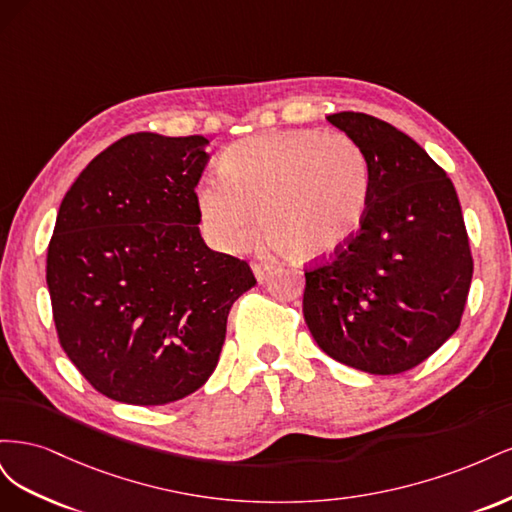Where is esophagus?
Instances as JSON below:
<instances>
[{
	"label": "esophagus",
	"instance_id": "esophagus-1",
	"mask_svg": "<svg viewBox=\"0 0 512 512\" xmlns=\"http://www.w3.org/2000/svg\"><path fill=\"white\" fill-rule=\"evenodd\" d=\"M273 269L275 267L271 265V262H254V265H252V271H254L258 282H265L267 277L273 273Z\"/></svg>",
	"mask_w": 512,
	"mask_h": 512
}]
</instances>
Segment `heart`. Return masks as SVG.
<instances>
[{"mask_svg":"<svg viewBox=\"0 0 512 512\" xmlns=\"http://www.w3.org/2000/svg\"><path fill=\"white\" fill-rule=\"evenodd\" d=\"M371 194L363 147L342 132L273 130L232 145L222 177L198 185L203 224L220 247L243 245L258 211L269 243L299 260L324 258L359 230Z\"/></svg>","mask_w":512,"mask_h":512,"instance_id":"heart-1","label":"heart"}]
</instances>
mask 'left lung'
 Wrapping results in <instances>:
<instances>
[{"label":"left lung","mask_w":512,"mask_h":512,"mask_svg":"<svg viewBox=\"0 0 512 512\" xmlns=\"http://www.w3.org/2000/svg\"><path fill=\"white\" fill-rule=\"evenodd\" d=\"M363 147L371 194L356 235L305 271L303 316L331 359L376 376L423 363L461 322L472 254L453 181L391 123L327 117Z\"/></svg>","instance_id":"obj_1"}]
</instances>
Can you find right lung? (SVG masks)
Instances as JSON below:
<instances>
[{"instance_id":"obj_1","label":"right lung","mask_w":512,"mask_h":512,"mask_svg":"<svg viewBox=\"0 0 512 512\" xmlns=\"http://www.w3.org/2000/svg\"><path fill=\"white\" fill-rule=\"evenodd\" d=\"M205 136L136 132L91 160L61 200L46 254L59 344L85 380L132 406L198 391L232 303L256 280L200 237Z\"/></svg>"}]
</instances>
